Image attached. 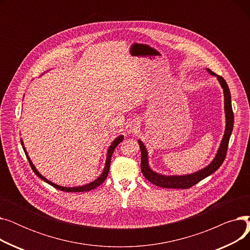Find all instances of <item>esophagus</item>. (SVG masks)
Wrapping results in <instances>:
<instances>
[{
	"label": "esophagus",
	"mask_w": 250,
	"mask_h": 250,
	"mask_svg": "<svg viewBox=\"0 0 250 250\" xmlns=\"http://www.w3.org/2000/svg\"><path fill=\"white\" fill-rule=\"evenodd\" d=\"M132 126H133V127H135V126H136V124H134Z\"/></svg>",
	"instance_id": "34e87169"
}]
</instances>
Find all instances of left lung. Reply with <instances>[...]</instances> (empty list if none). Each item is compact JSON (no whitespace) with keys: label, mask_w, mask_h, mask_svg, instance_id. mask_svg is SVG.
Listing matches in <instances>:
<instances>
[{"label":"left lung","mask_w":250,"mask_h":250,"mask_svg":"<svg viewBox=\"0 0 250 250\" xmlns=\"http://www.w3.org/2000/svg\"><path fill=\"white\" fill-rule=\"evenodd\" d=\"M207 71L217 77L220 85L224 91V105H225V115H226V127L224 137L222 139V142L220 144V147L218 149L217 155L215 156L214 160L209 163L207 167L199 170L198 172H194L188 175H162L159 173H156L155 171L150 168L148 163V152L145 147V145L142 143L141 140H139V145L141 148V170L143 175L145 176L153 185L160 187L163 188H189L192 186L196 185V183L203 180L204 178L208 177L214 173L216 170L222 165L226 158L228 144L230 140V136L233 130V124H234V114L232 110V104H231V94L230 90L228 87V84L224 80V78H222L219 75H216L214 72H212L209 69H207Z\"/></svg>","instance_id":"obj_1"}]
</instances>
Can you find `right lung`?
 <instances>
[{"label":"right lung","mask_w":250,"mask_h":250,"mask_svg":"<svg viewBox=\"0 0 250 250\" xmlns=\"http://www.w3.org/2000/svg\"><path fill=\"white\" fill-rule=\"evenodd\" d=\"M123 140H124V136H120V137H117V138L111 143V145H110V147L108 148V151H107L106 162H105V166H104L103 172L101 173V175H100L97 179H95L94 181H92V182L88 183V185H85V186H82V187H76V188L61 187V186L56 185V183H54V182H51V181L47 180L45 177H43L41 173H39V172L37 171L36 168H35L34 165H33V163L31 162V160H30V158H29V156H28L27 152H26V150H25V148H24L22 140H21V144H22L23 150H24V152H25V155H26V157H27V159H28V161H29V164H30V166H31V168H32V170H33V172H34L39 178H42V180H44L46 183H48V185H50L51 187H54V188H56L57 189H60V190H62V191H68V192H82V191H89V190H91V189H94L95 188L99 187L105 179H106V177H107V175H108V172H109V167H110V161H111L112 153H113L114 149L116 148V146L118 145V144L123 142Z\"/></svg>","instance_id":"add662e5"}]
</instances>
